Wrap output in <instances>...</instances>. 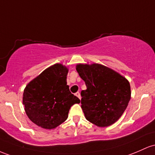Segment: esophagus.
<instances>
[{"instance_id":"esophagus-1","label":"esophagus","mask_w":155,"mask_h":155,"mask_svg":"<svg viewBox=\"0 0 155 155\" xmlns=\"http://www.w3.org/2000/svg\"><path fill=\"white\" fill-rule=\"evenodd\" d=\"M75 96L78 97L79 99H81V94H80L79 92H77V93H75Z\"/></svg>"}]
</instances>
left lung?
<instances>
[{"label":"left lung","instance_id":"left-lung-1","mask_svg":"<svg viewBox=\"0 0 155 155\" xmlns=\"http://www.w3.org/2000/svg\"><path fill=\"white\" fill-rule=\"evenodd\" d=\"M76 70L87 87L81 91V108L86 119L100 127L114 124L131 98L129 81L100 64H78Z\"/></svg>","mask_w":155,"mask_h":155}]
</instances>
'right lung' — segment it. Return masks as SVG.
I'll use <instances>...</instances> for the list:
<instances>
[{
    "mask_svg": "<svg viewBox=\"0 0 155 155\" xmlns=\"http://www.w3.org/2000/svg\"><path fill=\"white\" fill-rule=\"evenodd\" d=\"M69 69L55 64L30 81L24 89L22 104L32 122L46 130L55 129L68 118L70 107L81 100L69 91Z\"/></svg>",
    "mask_w": 155,
    "mask_h": 155,
    "instance_id": "right-lung-1",
    "label": "right lung"
}]
</instances>
